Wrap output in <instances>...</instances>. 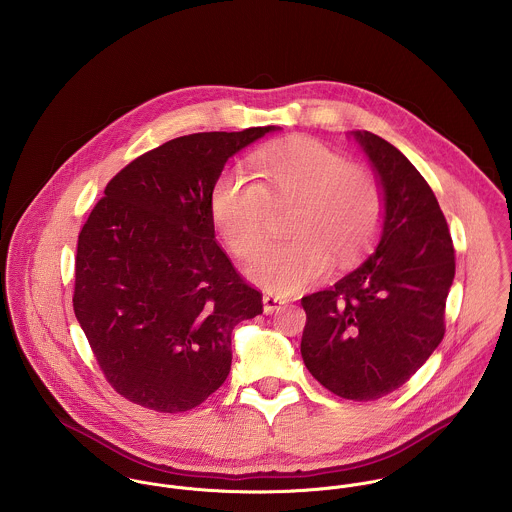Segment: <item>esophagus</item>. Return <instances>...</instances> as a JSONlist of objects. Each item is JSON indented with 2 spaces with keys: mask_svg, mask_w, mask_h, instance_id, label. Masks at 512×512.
I'll return each instance as SVG.
<instances>
[{
  "mask_svg": "<svg viewBox=\"0 0 512 512\" xmlns=\"http://www.w3.org/2000/svg\"><path fill=\"white\" fill-rule=\"evenodd\" d=\"M262 301H264V313H274V311H278L282 305H286V299H282V297H278V295H274V293H266V295L262 297Z\"/></svg>",
  "mask_w": 512,
  "mask_h": 512,
  "instance_id": "esophagus-1",
  "label": "esophagus"
}]
</instances>
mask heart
Wrapping results in <instances>:
<instances>
[{
  "mask_svg": "<svg viewBox=\"0 0 512 512\" xmlns=\"http://www.w3.org/2000/svg\"><path fill=\"white\" fill-rule=\"evenodd\" d=\"M262 183L242 171L220 173L211 213L238 258L254 256L270 236L274 207L293 205L292 240L260 252L248 276L268 292H299L331 264H347L374 240L384 219V193L372 171L311 138H292L256 155Z\"/></svg>",
  "mask_w": 512,
  "mask_h": 512,
  "instance_id": "1",
  "label": "heart"
}]
</instances>
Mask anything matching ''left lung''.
I'll use <instances>...</instances> for the list:
<instances>
[{
    "label": "left lung",
    "mask_w": 512,
    "mask_h": 512,
    "mask_svg": "<svg viewBox=\"0 0 512 512\" xmlns=\"http://www.w3.org/2000/svg\"><path fill=\"white\" fill-rule=\"evenodd\" d=\"M384 189L380 242L335 286L301 297V357L333 394L368 402L404 382L445 333L455 250L438 199L386 140L355 132Z\"/></svg>",
    "instance_id": "left-lung-1"
}]
</instances>
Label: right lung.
Instances as JSON below:
<instances>
[{
    "mask_svg": "<svg viewBox=\"0 0 512 512\" xmlns=\"http://www.w3.org/2000/svg\"><path fill=\"white\" fill-rule=\"evenodd\" d=\"M272 130L201 132L146 151L78 232L74 315L126 400L163 414L199 406L230 372L232 329L264 311L215 240L211 195L226 159Z\"/></svg>",
    "mask_w": 512,
    "mask_h": 512,
    "instance_id": "obj_1",
    "label": "right lung"
}]
</instances>
